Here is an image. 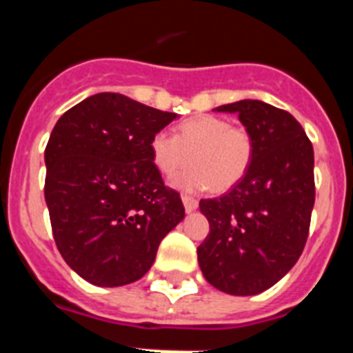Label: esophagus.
Here are the masks:
<instances>
[{"label": "esophagus", "mask_w": 353, "mask_h": 353, "mask_svg": "<svg viewBox=\"0 0 353 353\" xmlns=\"http://www.w3.org/2000/svg\"><path fill=\"white\" fill-rule=\"evenodd\" d=\"M182 201L187 212H192L198 208V199H194L192 196H182Z\"/></svg>", "instance_id": "obj_1"}]
</instances>
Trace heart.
<instances>
[{"label": "heart", "mask_w": 353, "mask_h": 353, "mask_svg": "<svg viewBox=\"0 0 353 353\" xmlns=\"http://www.w3.org/2000/svg\"><path fill=\"white\" fill-rule=\"evenodd\" d=\"M152 161L166 176L189 164L173 183L185 191H203L214 185L226 191L244 179L254 155V139L245 127L230 125L224 118L198 114L182 121L176 134L157 132L150 141Z\"/></svg>", "instance_id": "b5f03b06"}]
</instances>
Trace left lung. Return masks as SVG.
I'll return each instance as SVG.
<instances>
[{
    "instance_id": "1",
    "label": "left lung",
    "mask_w": 353,
    "mask_h": 353,
    "mask_svg": "<svg viewBox=\"0 0 353 353\" xmlns=\"http://www.w3.org/2000/svg\"><path fill=\"white\" fill-rule=\"evenodd\" d=\"M236 113L254 139L244 179L219 198L201 199L210 233L198 248L205 279L230 295H256L276 285L304 251L314 205L313 145L288 111L239 101Z\"/></svg>"
}]
</instances>
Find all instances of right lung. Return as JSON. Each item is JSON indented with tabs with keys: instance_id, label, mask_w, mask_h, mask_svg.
Masks as SVG:
<instances>
[{
	"instance_id": "obj_1",
	"label": "right lung",
	"mask_w": 353,
	"mask_h": 353,
	"mask_svg": "<svg viewBox=\"0 0 353 353\" xmlns=\"http://www.w3.org/2000/svg\"><path fill=\"white\" fill-rule=\"evenodd\" d=\"M174 118L120 93H97L56 121L43 194L58 251L92 285L138 281L185 217L150 150Z\"/></svg>"
}]
</instances>
